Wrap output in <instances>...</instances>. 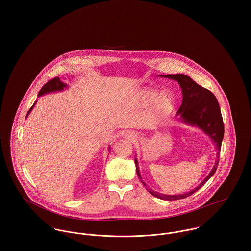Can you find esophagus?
I'll return each instance as SVG.
<instances>
[{"mask_svg": "<svg viewBox=\"0 0 251 251\" xmlns=\"http://www.w3.org/2000/svg\"><path fill=\"white\" fill-rule=\"evenodd\" d=\"M122 136L124 137V138H126V139H129V140H133V139H135V134L133 133V132H131V131H129V130H126V131H124L123 133H122Z\"/></svg>", "mask_w": 251, "mask_h": 251, "instance_id": "esophagus-1", "label": "esophagus"}]
</instances>
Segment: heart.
I'll list each match as a JSON object with an SVG mask.
<instances>
[{"mask_svg":"<svg viewBox=\"0 0 251 251\" xmlns=\"http://www.w3.org/2000/svg\"><path fill=\"white\" fill-rule=\"evenodd\" d=\"M139 100L144 105H151L146 115V123L148 125H156L166 117H168L176 105L175 97L170 93L162 94L155 89L144 88L138 93Z\"/></svg>","mask_w":251,"mask_h":251,"instance_id":"obj_1","label":"heart"}]
</instances>
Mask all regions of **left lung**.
<instances>
[{
    "instance_id": "8db88e82",
    "label": "left lung",
    "mask_w": 251,
    "mask_h": 251,
    "mask_svg": "<svg viewBox=\"0 0 251 251\" xmlns=\"http://www.w3.org/2000/svg\"><path fill=\"white\" fill-rule=\"evenodd\" d=\"M159 76L172 79L179 83V87L181 88L182 101L176 116L179 117V120L182 123L188 126H196L200 128L205 134H207L215 143V151H216L215 165L211 170L210 174L204 179V180L192 190L182 194H175V195L159 193L148 187L140 175L139 164H138L137 158H135L134 161H135L137 176L139 177L144 185L147 186V190L151 195L159 199L173 201V200L183 199L185 197L190 196L191 194L196 192L198 189H200L207 182V180L215 174L218 165V161H219L221 142L224 136V125H223V120H222L219 104L212 92L201 87L200 85L195 83L189 76L185 74H166V75H159Z\"/></svg>"
}]
</instances>
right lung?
<instances>
[{
  "label": "right lung",
  "instance_id": "add662e5",
  "mask_svg": "<svg viewBox=\"0 0 251 251\" xmlns=\"http://www.w3.org/2000/svg\"><path fill=\"white\" fill-rule=\"evenodd\" d=\"M69 86L66 84V83H64L59 77H56V78H54V79H52V80H50V81H48L42 88H41V90L39 91V93H38V95H37V97L39 98V97H41V96H43V95H46V94H50V93H56V92H62V91H64V89H67ZM36 101H35V103L33 104V106L31 107V109L28 111V114H27V116H26V118L29 116V114L31 113V111L34 109L35 107V105H36ZM108 150H109V151H110V147L108 148Z\"/></svg>",
  "mask_w": 251,
  "mask_h": 251
}]
</instances>
